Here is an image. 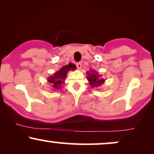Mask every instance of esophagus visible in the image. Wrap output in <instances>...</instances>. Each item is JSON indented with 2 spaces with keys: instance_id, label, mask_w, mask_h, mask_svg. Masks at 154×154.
I'll use <instances>...</instances> for the list:
<instances>
[{
  "instance_id": "esophagus-1",
  "label": "esophagus",
  "mask_w": 154,
  "mask_h": 154,
  "mask_svg": "<svg viewBox=\"0 0 154 154\" xmlns=\"http://www.w3.org/2000/svg\"><path fill=\"white\" fill-rule=\"evenodd\" d=\"M77 68L78 69H81V68H82V63L81 62H78V63H77Z\"/></svg>"
}]
</instances>
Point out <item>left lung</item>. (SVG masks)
Wrapping results in <instances>:
<instances>
[{
    "label": "left lung",
    "mask_w": 154,
    "mask_h": 154,
    "mask_svg": "<svg viewBox=\"0 0 154 154\" xmlns=\"http://www.w3.org/2000/svg\"><path fill=\"white\" fill-rule=\"evenodd\" d=\"M87 78L89 81L90 85L92 88H98L104 82V79L100 78L101 76L98 75V73L95 70H91L90 72H87Z\"/></svg>",
    "instance_id": "8db88e82"
}]
</instances>
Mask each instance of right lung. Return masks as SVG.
I'll return each mask as SVG.
<instances>
[{
  "mask_svg": "<svg viewBox=\"0 0 154 154\" xmlns=\"http://www.w3.org/2000/svg\"><path fill=\"white\" fill-rule=\"evenodd\" d=\"M77 68L75 64L69 63L68 65L61 67L58 72L55 73L50 77L48 78V81L50 83L51 87L54 89H60V86L62 83L64 82V79L66 78L67 72L69 70H75Z\"/></svg>",
  "mask_w": 154,
  "mask_h": 154,
  "instance_id": "right-lung-1",
  "label": "right lung"
}]
</instances>
